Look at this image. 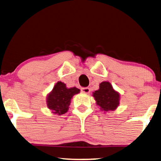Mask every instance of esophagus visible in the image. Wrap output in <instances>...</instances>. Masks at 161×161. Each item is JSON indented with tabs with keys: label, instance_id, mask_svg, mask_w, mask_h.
I'll list each match as a JSON object with an SVG mask.
<instances>
[{
	"label": "esophagus",
	"instance_id": "esophagus-1",
	"mask_svg": "<svg viewBox=\"0 0 161 161\" xmlns=\"http://www.w3.org/2000/svg\"><path fill=\"white\" fill-rule=\"evenodd\" d=\"M81 91H82L83 93H89L91 92V90H90L89 88L86 87V88H81Z\"/></svg>",
	"mask_w": 161,
	"mask_h": 161
}]
</instances>
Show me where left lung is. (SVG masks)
Returning <instances> with one entry per match:
<instances>
[{
	"label": "left lung",
	"mask_w": 161,
	"mask_h": 161,
	"mask_svg": "<svg viewBox=\"0 0 161 161\" xmlns=\"http://www.w3.org/2000/svg\"><path fill=\"white\" fill-rule=\"evenodd\" d=\"M93 97L103 111L114 110L119 105V94L109 82L101 83L100 89L93 92Z\"/></svg>",
	"instance_id": "8db88e82"
}]
</instances>
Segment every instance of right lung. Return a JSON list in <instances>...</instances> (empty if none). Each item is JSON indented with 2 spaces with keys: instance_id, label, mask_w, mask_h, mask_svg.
<instances>
[{
  "instance_id": "add662e5",
  "label": "right lung",
  "mask_w": 161,
  "mask_h": 161,
  "mask_svg": "<svg viewBox=\"0 0 161 161\" xmlns=\"http://www.w3.org/2000/svg\"><path fill=\"white\" fill-rule=\"evenodd\" d=\"M79 92V89L75 87L67 88L66 84L58 81L53 87L52 91L48 95L47 101L48 108L52 109L54 114L59 115L65 114L69 109L72 97Z\"/></svg>"
}]
</instances>
